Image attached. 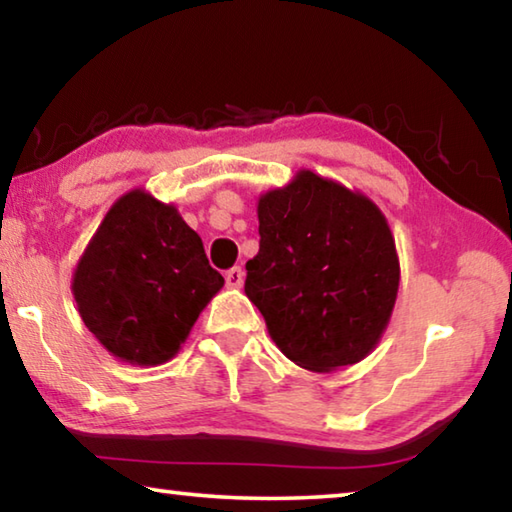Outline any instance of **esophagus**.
I'll use <instances>...</instances> for the list:
<instances>
[{
	"mask_svg": "<svg viewBox=\"0 0 512 512\" xmlns=\"http://www.w3.org/2000/svg\"><path fill=\"white\" fill-rule=\"evenodd\" d=\"M242 283H245V270H242V267H231V270L226 272V286L242 288Z\"/></svg>",
	"mask_w": 512,
	"mask_h": 512,
	"instance_id": "1",
	"label": "esophagus"
}]
</instances>
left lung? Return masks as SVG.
Masks as SVG:
<instances>
[{
  "instance_id": "8db88e82",
  "label": "left lung",
  "mask_w": 512,
  "mask_h": 512,
  "mask_svg": "<svg viewBox=\"0 0 512 512\" xmlns=\"http://www.w3.org/2000/svg\"><path fill=\"white\" fill-rule=\"evenodd\" d=\"M261 249L245 295L292 363L335 372L360 363L388 329L399 256L381 208L311 170L258 197Z\"/></svg>"
}]
</instances>
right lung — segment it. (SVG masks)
I'll list each match as a JSON object with an SVG mask.
<instances>
[{"label": "right lung", "mask_w": 512, "mask_h": 512, "mask_svg": "<svg viewBox=\"0 0 512 512\" xmlns=\"http://www.w3.org/2000/svg\"><path fill=\"white\" fill-rule=\"evenodd\" d=\"M222 286L177 206L142 188L108 208L72 276L88 331L115 358L140 367L177 356Z\"/></svg>", "instance_id": "obj_1"}]
</instances>
